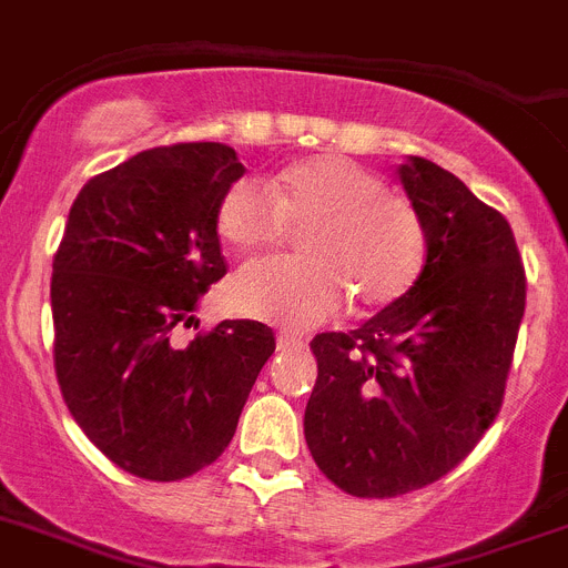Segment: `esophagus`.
Wrapping results in <instances>:
<instances>
[{"label":"esophagus","instance_id":"1","mask_svg":"<svg viewBox=\"0 0 568 568\" xmlns=\"http://www.w3.org/2000/svg\"><path fill=\"white\" fill-rule=\"evenodd\" d=\"M277 347L280 351H300V347H305V342H303V336L291 334V331H280Z\"/></svg>","mask_w":568,"mask_h":568}]
</instances>
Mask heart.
<instances>
[{
  "mask_svg": "<svg viewBox=\"0 0 568 568\" xmlns=\"http://www.w3.org/2000/svg\"><path fill=\"white\" fill-rule=\"evenodd\" d=\"M303 226L308 257L240 268L229 285L237 314L311 328L334 316L347 296L362 311L387 308L422 274L427 232L418 209L351 158L294 163L272 189L240 178L217 206V232L237 252L272 248Z\"/></svg>",
  "mask_w": 568,
  "mask_h": 568,
  "instance_id": "b5f03b06",
  "label": "heart"
}]
</instances>
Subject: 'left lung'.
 Segmentation results:
<instances>
[{
	"mask_svg": "<svg viewBox=\"0 0 568 568\" xmlns=\"http://www.w3.org/2000/svg\"><path fill=\"white\" fill-rule=\"evenodd\" d=\"M398 178L427 232L402 300L347 334H316L305 442L356 498H396L473 453L504 405L526 308L515 234L453 172L410 158Z\"/></svg>",
	"mask_w": 568,
	"mask_h": 568,
	"instance_id": "1",
	"label": "left lung"
}]
</instances>
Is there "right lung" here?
Listing matches in <instances>:
<instances>
[{
  "mask_svg": "<svg viewBox=\"0 0 568 568\" xmlns=\"http://www.w3.org/2000/svg\"><path fill=\"white\" fill-rule=\"evenodd\" d=\"M243 172L237 152L212 141L138 152L84 183L53 257L64 405L112 464L146 481L217 462L277 347L254 320L178 342L226 277L217 206Z\"/></svg>",
  "mask_w": 568,
  "mask_h": 568,
  "instance_id": "right-lung-1",
  "label": "right lung"
}]
</instances>
